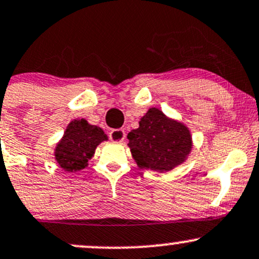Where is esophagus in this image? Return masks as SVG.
Returning a JSON list of instances; mask_svg holds the SVG:
<instances>
[{"label":"esophagus","instance_id":"1","mask_svg":"<svg viewBox=\"0 0 259 259\" xmlns=\"http://www.w3.org/2000/svg\"><path fill=\"white\" fill-rule=\"evenodd\" d=\"M109 139L113 143H123L125 139V132L123 129H114L109 133Z\"/></svg>","mask_w":259,"mask_h":259}]
</instances>
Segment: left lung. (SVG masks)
Here are the masks:
<instances>
[{
	"label": "left lung",
	"mask_w": 259,
	"mask_h": 259,
	"mask_svg": "<svg viewBox=\"0 0 259 259\" xmlns=\"http://www.w3.org/2000/svg\"><path fill=\"white\" fill-rule=\"evenodd\" d=\"M140 126L127 134L133 157L141 168L166 172L184 161L192 149L189 130L152 108L140 120Z\"/></svg>",
	"instance_id": "8db88e82"
}]
</instances>
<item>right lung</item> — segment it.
I'll use <instances>...</instances> for the list:
<instances>
[{"instance_id":"right-lung-1","label":"right lung","mask_w":259,"mask_h":259,"mask_svg":"<svg viewBox=\"0 0 259 259\" xmlns=\"http://www.w3.org/2000/svg\"><path fill=\"white\" fill-rule=\"evenodd\" d=\"M107 140L101 127L90 125L84 119L71 121L55 151L56 161L65 171L84 168L99 143Z\"/></svg>"}]
</instances>
